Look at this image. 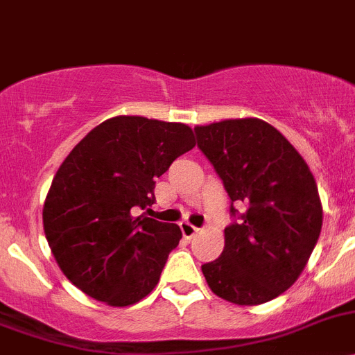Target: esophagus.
Instances as JSON below:
<instances>
[{
	"label": "esophagus",
	"mask_w": 355,
	"mask_h": 355,
	"mask_svg": "<svg viewBox=\"0 0 355 355\" xmlns=\"http://www.w3.org/2000/svg\"><path fill=\"white\" fill-rule=\"evenodd\" d=\"M180 228H181V232H183V235L187 239H191V237H195V234H197L198 232V228L197 226H193V225H190V223H181L180 225Z\"/></svg>",
	"instance_id": "34e87169"
}]
</instances>
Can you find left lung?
<instances>
[{
    "mask_svg": "<svg viewBox=\"0 0 355 355\" xmlns=\"http://www.w3.org/2000/svg\"><path fill=\"white\" fill-rule=\"evenodd\" d=\"M197 146L230 197L225 249L202 265L214 295L259 305L288 291L322 226L315 180L302 155L258 118L197 127Z\"/></svg>",
    "mask_w": 355,
    "mask_h": 355,
    "instance_id": "left-lung-1",
    "label": "left lung"
}]
</instances>
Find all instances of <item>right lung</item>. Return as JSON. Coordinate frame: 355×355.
<instances>
[{"label":"right lung","mask_w":355,"mask_h":355,"mask_svg":"<svg viewBox=\"0 0 355 355\" xmlns=\"http://www.w3.org/2000/svg\"><path fill=\"white\" fill-rule=\"evenodd\" d=\"M193 146L184 123L114 116L73 148L46 195L43 226L76 288L111 306L153 291L181 230L137 212L150 211L155 180Z\"/></svg>","instance_id":"1"}]
</instances>
